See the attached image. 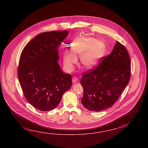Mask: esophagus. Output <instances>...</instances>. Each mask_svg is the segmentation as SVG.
I'll return each mask as SVG.
<instances>
[{"instance_id":"obj_1","label":"esophagus","mask_w":148,"mask_h":148,"mask_svg":"<svg viewBox=\"0 0 148 148\" xmlns=\"http://www.w3.org/2000/svg\"><path fill=\"white\" fill-rule=\"evenodd\" d=\"M72 81H73V83H75V82H77L78 81V79L77 78L74 77L73 78V80Z\"/></svg>"}]
</instances>
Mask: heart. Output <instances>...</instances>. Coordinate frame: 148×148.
<instances>
[{
	"mask_svg": "<svg viewBox=\"0 0 148 148\" xmlns=\"http://www.w3.org/2000/svg\"><path fill=\"white\" fill-rule=\"evenodd\" d=\"M72 52L67 51L63 54V63L66 69L72 71L77 62V56L80 57L82 66L90 69L99 63L104 56L106 46L103 41L89 36L77 38L71 44Z\"/></svg>",
	"mask_w": 148,
	"mask_h": 148,
	"instance_id": "obj_1",
	"label": "heart"
}]
</instances>
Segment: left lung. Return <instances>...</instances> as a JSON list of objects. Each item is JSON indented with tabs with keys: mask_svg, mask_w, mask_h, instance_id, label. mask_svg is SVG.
<instances>
[{
	"mask_svg": "<svg viewBox=\"0 0 148 148\" xmlns=\"http://www.w3.org/2000/svg\"><path fill=\"white\" fill-rule=\"evenodd\" d=\"M131 61L125 47L117 41L111 53L98 66L84 73L80 84L84 89L81 99L88 110L99 112L112 107L128 84Z\"/></svg>",
	"mask_w": 148,
	"mask_h": 148,
	"instance_id": "8db88e82",
	"label": "left lung"
}]
</instances>
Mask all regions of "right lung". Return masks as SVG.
<instances>
[{"instance_id": "right-lung-1", "label": "right lung", "mask_w": 148, "mask_h": 148, "mask_svg": "<svg viewBox=\"0 0 148 148\" xmlns=\"http://www.w3.org/2000/svg\"><path fill=\"white\" fill-rule=\"evenodd\" d=\"M67 31L43 32L26 45L19 59L18 77L26 100L41 111L53 110L72 85L70 74L58 63V47Z\"/></svg>"}]
</instances>
